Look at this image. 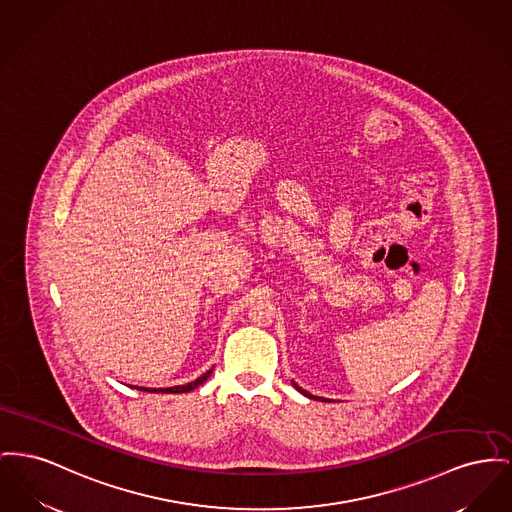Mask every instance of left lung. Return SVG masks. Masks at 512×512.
I'll use <instances>...</instances> for the list:
<instances>
[{
	"mask_svg": "<svg viewBox=\"0 0 512 512\" xmlns=\"http://www.w3.org/2000/svg\"><path fill=\"white\" fill-rule=\"evenodd\" d=\"M294 387H296V389H298V391H300L301 394H305V396H309V398H313V396H311V394H307V392L303 391V389H301V387H298V385H296V383H294Z\"/></svg>",
	"mask_w": 512,
	"mask_h": 512,
	"instance_id": "left-lung-1",
	"label": "left lung"
}]
</instances>
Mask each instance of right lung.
Masks as SVG:
<instances>
[{
    "instance_id": "right-lung-1",
    "label": "right lung",
    "mask_w": 512,
    "mask_h": 512,
    "mask_svg": "<svg viewBox=\"0 0 512 512\" xmlns=\"http://www.w3.org/2000/svg\"><path fill=\"white\" fill-rule=\"evenodd\" d=\"M212 369H209L207 373H203L199 379H195V381H191V383H187V385H180V387H170V389H152V392H189L193 391V389H197L199 385H203L209 377H211ZM141 391H147V389H141Z\"/></svg>"
}]
</instances>
